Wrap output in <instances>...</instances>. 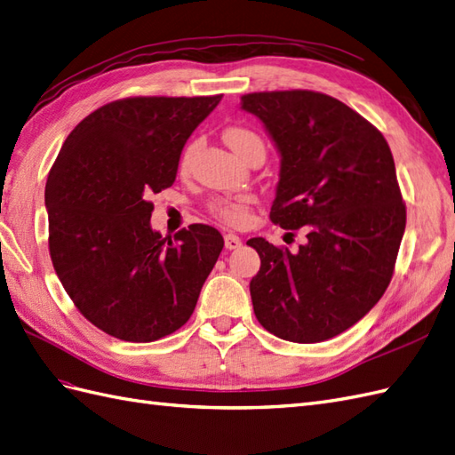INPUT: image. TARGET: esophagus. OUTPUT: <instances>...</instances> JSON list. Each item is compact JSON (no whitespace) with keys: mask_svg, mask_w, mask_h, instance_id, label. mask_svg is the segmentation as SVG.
Returning <instances> with one entry per match:
<instances>
[{"mask_svg":"<svg viewBox=\"0 0 455 455\" xmlns=\"http://www.w3.org/2000/svg\"><path fill=\"white\" fill-rule=\"evenodd\" d=\"M242 246V238L232 235V232H228V235H225V248L227 250H238Z\"/></svg>","mask_w":455,"mask_h":455,"instance_id":"34e87169","label":"esophagus"}]
</instances>
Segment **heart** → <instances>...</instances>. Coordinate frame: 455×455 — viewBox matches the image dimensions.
<instances>
[{
	"mask_svg": "<svg viewBox=\"0 0 455 455\" xmlns=\"http://www.w3.org/2000/svg\"><path fill=\"white\" fill-rule=\"evenodd\" d=\"M225 142L227 146L235 151L238 157H246L248 151L255 146H263L259 136L248 131V128H242V126H230L225 131ZM194 156V146H188L184 149V154L180 157V169L186 171L190 165ZM253 202V197L248 194H240V196H228V197H215V200L209 204V209H212V213L225 220L228 225H243L248 219V212H250V204Z\"/></svg>",
	"mask_w": 455,
	"mask_h": 455,
	"instance_id": "b5f03b06",
	"label": "heart"
}]
</instances>
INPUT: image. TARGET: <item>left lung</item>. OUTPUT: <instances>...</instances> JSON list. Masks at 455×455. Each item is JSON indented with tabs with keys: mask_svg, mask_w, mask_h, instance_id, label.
Listing matches in <instances>:
<instances>
[{
	"mask_svg": "<svg viewBox=\"0 0 455 455\" xmlns=\"http://www.w3.org/2000/svg\"><path fill=\"white\" fill-rule=\"evenodd\" d=\"M281 154L271 220L304 227L298 253L265 238L251 278L253 313L283 340H329L363 319L388 288L405 230V204L384 136L346 103L321 92L242 96Z\"/></svg>",
	"mask_w": 455,
	"mask_h": 455,
	"instance_id": "obj_1",
	"label": "left lung"
}]
</instances>
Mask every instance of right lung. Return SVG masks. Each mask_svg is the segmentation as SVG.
Instances as JSON below:
<instances>
[{
    "label": "right lung",
    "instance_id": "add662e5",
    "mask_svg": "<svg viewBox=\"0 0 455 455\" xmlns=\"http://www.w3.org/2000/svg\"><path fill=\"white\" fill-rule=\"evenodd\" d=\"M223 96L126 98L80 121L45 182L50 255L98 329L154 342L190 319L225 240L209 225L151 228V194L172 186L186 140Z\"/></svg>",
    "mask_w": 455,
    "mask_h": 455
}]
</instances>
